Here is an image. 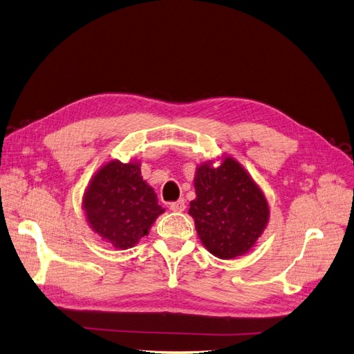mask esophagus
Masks as SVG:
<instances>
[{
  "label": "esophagus",
  "mask_w": 354,
  "mask_h": 354,
  "mask_svg": "<svg viewBox=\"0 0 354 354\" xmlns=\"http://www.w3.org/2000/svg\"><path fill=\"white\" fill-rule=\"evenodd\" d=\"M170 210L172 212H176V213H182L187 208V205H185V200H178V201H175V203H170Z\"/></svg>",
  "instance_id": "esophagus-1"
}]
</instances>
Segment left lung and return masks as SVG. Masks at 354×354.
I'll return each mask as SVG.
<instances>
[{
	"mask_svg": "<svg viewBox=\"0 0 354 354\" xmlns=\"http://www.w3.org/2000/svg\"><path fill=\"white\" fill-rule=\"evenodd\" d=\"M194 187L197 198L188 213L203 245L220 259L250 252L267 227L270 208L242 165L232 157L217 167L205 162L197 167Z\"/></svg>",
	"mask_w": 354,
	"mask_h": 354,
	"instance_id": "8db88e82",
	"label": "left lung"
}]
</instances>
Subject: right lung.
<instances>
[{"label": "right lung", "mask_w": 354, "mask_h": 354, "mask_svg": "<svg viewBox=\"0 0 354 354\" xmlns=\"http://www.w3.org/2000/svg\"><path fill=\"white\" fill-rule=\"evenodd\" d=\"M88 226L116 250H128L149 234L165 213L154 189L142 180L138 162L111 160L91 178L83 197Z\"/></svg>", "instance_id": "right-lung-1"}]
</instances>
